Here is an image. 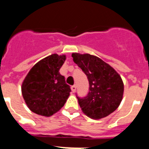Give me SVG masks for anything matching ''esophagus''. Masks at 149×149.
I'll use <instances>...</instances> for the list:
<instances>
[{
    "mask_svg": "<svg viewBox=\"0 0 149 149\" xmlns=\"http://www.w3.org/2000/svg\"><path fill=\"white\" fill-rule=\"evenodd\" d=\"M71 89H72V92H73V93H74V92L76 91V86H75V85H73V86H72Z\"/></svg>",
    "mask_w": 149,
    "mask_h": 149,
    "instance_id": "1",
    "label": "esophagus"
}]
</instances>
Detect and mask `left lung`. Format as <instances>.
Returning a JSON list of instances; mask_svg holds the SVG:
<instances>
[{
  "label": "left lung",
  "instance_id": "8db88e82",
  "mask_svg": "<svg viewBox=\"0 0 149 149\" xmlns=\"http://www.w3.org/2000/svg\"><path fill=\"white\" fill-rule=\"evenodd\" d=\"M74 62L89 81V93L84 98L76 94L81 110L87 116L98 119L107 116L120 104L124 84L120 75L109 64L89 54H72Z\"/></svg>",
  "mask_w": 149,
  "mask_h": 149
}]
</instances>
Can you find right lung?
I'll return each instance as SVG.
<instances>
[{
	"label": "right lung",
	"instance_id": "add662e5",
	"mask_svg": "<svg viewBox=\"0 0 149 149\" xmlns=\"http://www.w3.org/2000/svg\"><path fill=\"white\" fill-rule=\"evenodd\" d=\"M65 60V55L51 54L38 62L28 72L22 92L32 112L51 116L64 106L71 92L65 77L59 72Z\"/></svg>",
	"mask_w": 149,
	"mask_h": 149
}]
</instances>
